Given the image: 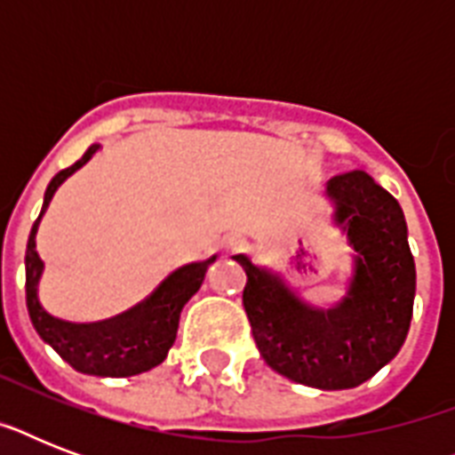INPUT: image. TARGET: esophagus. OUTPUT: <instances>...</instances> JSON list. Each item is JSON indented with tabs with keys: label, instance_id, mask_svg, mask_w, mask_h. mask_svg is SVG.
Listing matches in <instances>:
<instances>
[{
	"label": "esophagus",
	"instance_id": "obj_1",
	"mask_svg": "<svg viewBox=\"0 0 455 455\" xmlns=\"http://www.w3.org/2000/svg\"><path fill=\"white\" fill-rule=\"evenodd\" d=\"M224 248H227V250H234V248H235V241H234V238H228V241H224Z\"/></svg>",
	"mask_w": 455,
	"mask_h": 455
}]
</instances>
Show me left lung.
I'll return each mask as SVG.
<instances>
[{"label":"left lung","instance_id":"1","mask_svg":"<svg viewBox=\"0 0 455 455\" xmlns=\"http://www.w3.org/2000/svg\"><path fill=\"white\" fill-rule=\"evenodd\" d=\"M325 196L356 252L347 295L335 307H311L278 274L245 255L234 259L248 274L243 307L262 359L307 387L349 389L402 349L413 316L416 264L402 207L366 172L332 177Z\"/></svg>","mask_w":455,"mask_h":455}]
</instances>
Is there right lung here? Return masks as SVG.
<instances>
[{"instance_id": "add662e5", "label": "right lung", "mask_w": 455, "mask_h": 455, "mask_svg": "<svg viewBox=\"0 0 455 455\" xmlns=\"http://www.w3.org/2000/svg\"><path fill=\"white\" fill-rule=\"evenodd\" d=\"M99 148H101L99 144L89 146L87 153L77 163L60 170L46 186L44 205L37 221L32 224L28 250H25V299H28L30 321L39 332V338L44 339L46 345H52L60 354V359L68 361L75 371L101 375V378H130V375L144 373L156 368L157 363H163L177 338L179 316H181L184 304L198 292L207 267L217 257H210L207 262L186 264L164 278L144 302L106 321L73 323V321L52 316L37 298L39 278L44 271V262L39 259L37 241H35L39 220L52 203L56 188L70 174L80 170L82 164H87L89 157Z\"/></svg>"}]
</instances>
